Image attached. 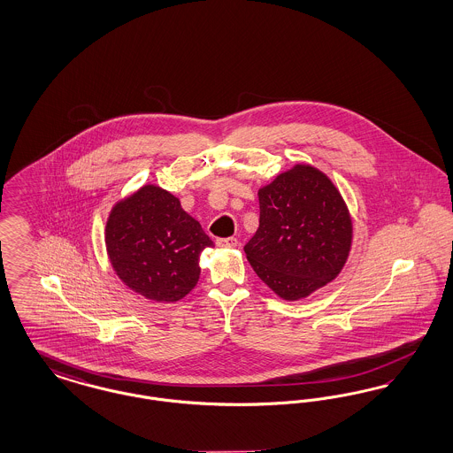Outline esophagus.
I'll list each match as a JSON object with an SVG mask.
<instances>
[{
    "instance_id": "esophagus-1",
    "label": "esophagus",
    "mask_w": 453,
    "mask_h": 453,
    "mask_svg": "<svg viewBox=\"0 0 453 453\" xmlns=\"http://www.w3.org/2000/svg\"><path fill=\"white\" fill-rule=\"evenodd\" d=\"M216 244L220 248H236L237 239L236 237H217Z\"/></svg>"
}]
</instances>
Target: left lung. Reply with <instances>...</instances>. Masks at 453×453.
Masks as SVG:
<instances>
[{
  "label": "left lung",
  "mask_w": 453,
  "mask_h": 453,
  "mask_svg": "<svg viewBox=\"0 0 453 453\" xmlns=\"http://www.w3.org/2000/svg\"><path fill=\"white\" fill-rule=\"evenodd\" d=\"M258 198V231L244 253L259 279L285 301H299L334 280L348 258L353 227L333 181L297 165L263 187Z\"/></svg>",
  "instance_id": "left-lung-1"
}]
</instances>
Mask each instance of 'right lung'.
Segmentation results:
<instances>
[{"mask_svg":"<svg viewBox=\"0 0 453 453\" xmlns=\"http://www.w3.org/2000/svg\"><path fill=\"white\" fill-rule=\"evenodd\" d=\"M105 233L119 279L157 302L183 299L200 277V253L214 246L180 200L154 185L120 200L110 212Z\"/></svg>","mask_w":453,"mask_h":453,"instance_id":"right-lung-1","label":"right lung"}]
</instances>
